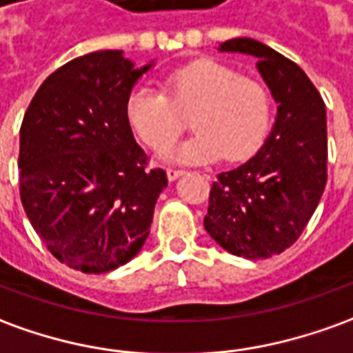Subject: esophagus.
<instances>
[{
    "label": "esophagus",
    "mask_w": 353,
    "mask_h": 353,
    "mask_svg": "<svg viewBox=\"0 0 353 353\" xmlns=\"http://www.w3.org/2000/svg\"><path fill=\"white\" fill-rule=\"evenodd\" d=\"M185 170H179V168H168L166 170V176H168L170 181H174V179H177L179 176H183Z\"/></svg>",
    "instance_id": "1"
}]
</instances>
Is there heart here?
Here are the masks:
<instances>
[{
  "instance_id": "heart-1",
  "label": "heart",
  "mask_w": 353,
  "mask_h": 353,
  "mask_svg": "<svg viewBox=\"0 0 353 353\" xmlns=\"http://www.w3.org/2000/svg\"><path fill=\"white\" fill-rule=\"evenodd\" d=\"M191 114L194 132L166 152L176 162H208L223 157L239 162L262 147L270 130L271 97L260 80L235 68L199 59L166 74L164 91L139 83L125 101V120L152 151H164Z\"/></svg>"
}]
</instances>
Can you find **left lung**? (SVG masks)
<instances>
[{"label": "left lung", "mask_w": 353, "mask_h": 353, "mask_svg": "<svg viewBox=\"0 0 353 353\" xmlns=\"http://www.w3.org/2000/svg\"><path fill=\"white\" fill-rule=\"evenodd\" d=\"M219 51L256 57V68L279 107L262 149L212 183L204 229L228 252L262 260L294 245L321 201L327 112L304 70L275 49L235 38Z\"/></svg>", "instance_id": "obj_1"}]
</instances>
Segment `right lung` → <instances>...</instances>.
<instances>
[{"mask_svg":"<svg viewBox=\"0 0 353 353\" xmlns=\"http://www.w3.org/2000/svg\"><path fill=\"white\" fill-rule=\"evenodd\" d=\"M151 65L135 68L112 49L78 57L46 78L24 114L22 206L49 252L72 270H117L149 236L168 177L147 168L125 101Z\"/></svg>","mask_w":353,"mask_h":353,"instance_id":"right-lung-1","label":"right lung"}]
</instances>
